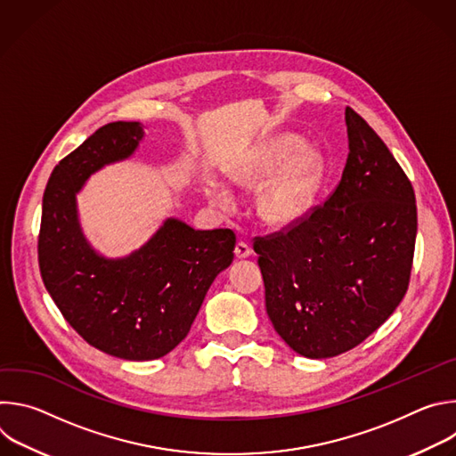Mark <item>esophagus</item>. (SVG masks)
<instances>
[{
  "mask_svg": "<svg viewBox=\"0 0 456 456\" xmlns=\"http://www.w3.org/2000/svg\"><path fill=\"white\" fill-rule=\"evenodd\" d=\"M234 254L238 259H245L250 256V247L247 241H238L236 247H234Z\"/></svg>",
  "mask_w": 456,
  "mask_h": 456,
  "instance_id": "esophagus-1",
  "label": "esophagus"
}]
</instances>
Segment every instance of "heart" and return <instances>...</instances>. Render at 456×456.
<instances>
[{
  "label": "heart",
  "mask_w": 456,
  "mask_h": 456,
  "mask_svg": "<svg viewBox=\"0 0 456 456\" xmlns=\"http://www.w3.org/2000/svg\"><path fill=\"white\" fill-rule=\"evenodd\" d=\"M297 146L294 137L271 139L243 166L231 173L234 183L257 191V215L267 225L283 229L297 224L310 209L322 178V159L308 148ZM211 199L224 209L232 206L231 194L220 185H211Z\"/></svg>",
  "instance_id": "b5f03b06"
}]
</instances>
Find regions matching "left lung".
<instances>
[{
    "instance_id": "8db88e82",
    "label": "left lung",
    "mask_w": 456,
    "mask_h": 456,
    "mask_svg": "<svg viewBox=\"0 0 456 456\" xmlns=\"http://www.w3.org/2000/svg\"><path fill=\"white\" fill-rule=\"evenodd\" d=\"M345 120L350 151L327 202L254 238L273 327L308 359L361 345L399 306L411 276V182L359 113L346 108Z\"/></svg>"
}]
</instances>
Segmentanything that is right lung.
<instances>
[{"label": "right lung", "mask_w": 456, "mask_h": 456, "mask_svg": "<svg viewBox=\"0 0 456 456\" xmlns=\"http://www.w3.org/2000/svg\"><path fill=\"white\" fill-rule=\"evenodd\" d=\"M141 122L99 127L50 175L37 257L43 283L70 327L97 350L153 361L189 334L215 278L232 264L231 229L194 231L176 218L124 257L101 256L85 238L76 194L101 167L132 157Z\"/></svg>", "instance_id": "obj_1"}]
</instances>
